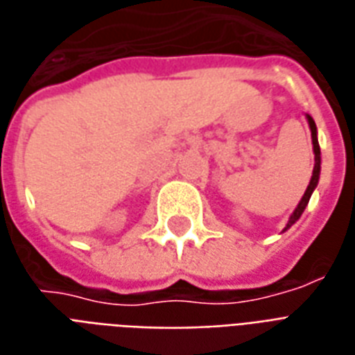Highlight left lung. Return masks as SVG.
Here are the masks:
<instances>
[{
	"label": "left lung",
	"mask_w": 355,
	"mask_h": 355,
	"mask_svg": "<svg viewBox=\"0 0 355 355\" xmlns=\"http://www.w3.org/2000/svg\"><path fill=\"white\" fill-rule=\"evenodd\" d=\"M306 119H309L310 132H312V146H314V170H312V178H310L309 187H306V191H304V195H302L299 206L295 208V211L291 214V217H289V221H287L284 231H287V229H289V227H291V225H293L295 221L302 216L304 208L309 206L310 196H312L315 185H318V180H320V170H322V153H320V144H318V130H315V123H314V119L310 117V115H306Z\"/></svg>",
	"instance_id": "left-lung-1"
}]
</instances>
